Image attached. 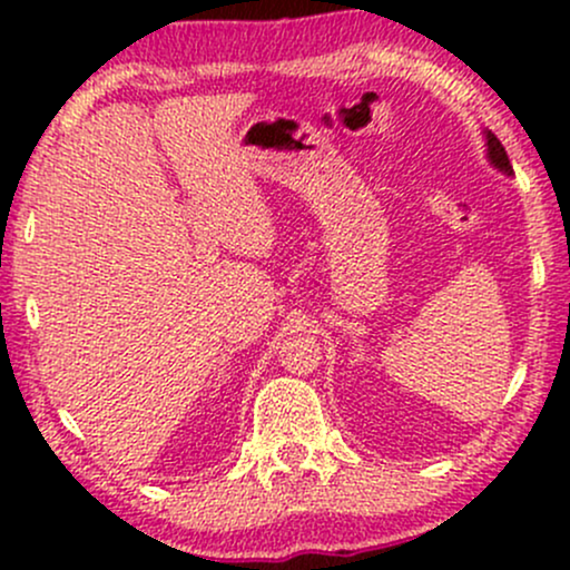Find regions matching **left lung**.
<instances>
[{
    "instance_id": "1",
    "label": "left lung",
    "mask_w": 570,
    "mask_h": 570,
    "mask_svg": "<svg viewBox=\"0 0 570 570\" xmlns=\"http://www.w3.org/2000/svg\"><path fill=\"white\" fill-rule=\"evenodd\" d=\"M488 158L495 168H501L503 174H512V163H509V158H507V149H503V144L495 139L490 130H488Z\"/></svg>"
}]
</instances>
